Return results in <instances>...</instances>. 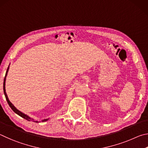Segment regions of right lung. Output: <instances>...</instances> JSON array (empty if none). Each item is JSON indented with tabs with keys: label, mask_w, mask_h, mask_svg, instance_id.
Masks as SVG:
<instances>
[{
	"label": "right lung",
	"mask_w": 148,
	"mask_h": 148,
	"mask_svg": "<svg viewBox=\"0 0 148 148\" xmlns=\"http://www.w3.org/2000/svg\"><path fill=\"white\" fill-rule=\"evenodd\" d=\"M8 69H9V67H8V69H7V71H6V75H5L4 79V84H3V90H4V94L5 95V97H6L7 102H8V105H9L10 107V108H12V110L14 111L15 113H16L17 114L20 116L21 117H22V118H23L24 119H25V120H27L28 121H30L31 120H32V119H31L30 117H28L27 115H26V114H23V112H20L19 110H18L17 108L14 107V105H13L12 103L10 101L9 99H8V98L7 94H6V90H5V81H6V76L7 75V73H8ZM47 120H48V119H45V120H42L41 121H42V122H44V121H45ZM36 122H38V121H36Z\"/></svg>",
	"instance_id": "right-lung-1"
}]
</instances>
